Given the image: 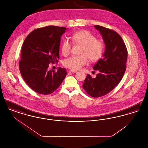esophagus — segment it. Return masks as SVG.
Masks as SVG:
<instances>
[{
    "label": "esophagus",
    "mask_w": 148,
    "mask_h": 148,
    "mask_svg": "<svg viewBox=\"0 0 148 148\" xmlns=\"http://www.w3.org/2000/svg\"><path fill=\"white\" fill-rule=\"evenodd\" d=\"M69 71H70L71 73H76L77 72V71H73V70H71Z\"/></svg>",
    "instance_id": "obj_1"
}]
</instances>
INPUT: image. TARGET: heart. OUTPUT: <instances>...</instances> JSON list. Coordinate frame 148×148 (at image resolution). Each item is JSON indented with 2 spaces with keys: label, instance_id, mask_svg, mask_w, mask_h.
<instances>
[{
  "label": "heart",
  "instance_id": "b5f03b06",
  "mask_svg": "<svg viewBox=\"0 0 148 148\" xmlns=\"http://www.w3.org/2000/svg\"><path fill=\"white\" fill-rule=\"evenodd\" d=\"M73 42L82 45L80 50V56H73L65 59L64 66L73 71H77L87 62V58L89 61L94 62L98 60L101 57L104 45V43L97 40L96 37L87 30H80L75 32L71 36ZM71 44L69 40L65 39L62 44V53L64 56H67L71 52Z\"/></svg>",
  "mask_w": 148,
  "mask_h": 148
}]
</instances>
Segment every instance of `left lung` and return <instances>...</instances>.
<instances>
[{"mask_svg": "<svg viewBox=\"0 0 148 148\" xmlns=\"http://www.w3.org/2000/svg\"><path fill=\"white\" fill-rule=\"evenodd\" d=\"M102 36L105 44L103 57L92 69L99 73L95 78L88 74L83 88L90 96L102 97L118 84L126 70L127 51L125 43L118 33L100 25H94Z\"/></svg>", "mask_w": 148, "mask_h": 148, "instance_id": "1", "label": "left lung"}]
</instances>
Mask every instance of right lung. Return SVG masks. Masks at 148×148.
<instances>
[{
  "label": "right lung",
  "mask_w": 148,
  "mask_h": 148,
  "mask_svg": "<svg viewBox=\"0 0 148 148\" xmlns=\"http://www.w3.org/2000/svg\"><path fill=\"white\" fill-rule=\"evenodd\" d=\"M67 29L49 25L36 29L25 39L21 47L19 69L21 76L35 92L50 94L62 84L67 73L65 68L48 70L58 62L61 36Z\"/></svg>",
  "instance_id": "right-lung-1"
}]
</instances>
